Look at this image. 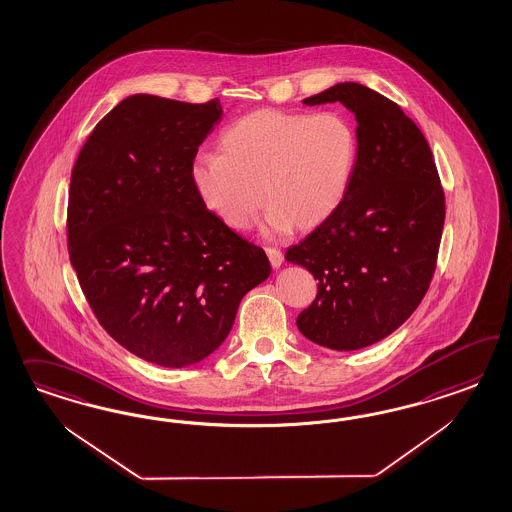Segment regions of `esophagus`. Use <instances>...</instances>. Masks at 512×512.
Instances as JSON below:
<instances>
[{
	"instance_id": "obj_1",
	"label": "esophagus",
	"mask_w": 512,
	"mask_h": 512,
	"mask_svg": "<svg viewBox=\"0 0 512 512\" xmlns=\"http://www.w3.org/2000/svg\"><path fill=\"white\" fill-rule=\"evenodd\" d=\"M266 255H268V259H270V264H272L274 268H279V266H281V263H283V253H281V249L266 248Z\"/></svg>"
}]
</instances>
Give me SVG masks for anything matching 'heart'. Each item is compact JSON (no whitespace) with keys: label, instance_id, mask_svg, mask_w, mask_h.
<instances>
[{"label":"heart","instance_id":"obj_1","mask_svg":"<svg viewBox=\"0 0 512 512\" xmlns=\"http://www.w3.org/2000/svg\"><path fill=\"white\" fill-rule=\"evenodd\" d=\"M219 146L223 154L197 157L191 180L204 206L236 231L253 223L264 197L272 229L319 227L357 167V131L336 112L255 110L229 125Z\"/></svg>","mask_w":512,"mask_h":512}]
</instances>
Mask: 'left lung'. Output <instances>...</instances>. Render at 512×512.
Segmentation results:
<instances>
[{
	"label": "left lung",
	"mask_w": 512,
	"mask_h": 512,
	"mask_svg": "<svg viewBox=\"0 0 512 512\" xmlns=\"http://www.w3.org/2000/svg\"><path fill=\"white\" fill-rule=\"evenodd\" d=\"M336 101L357 118V167L336 212L287 249L285 259L317 279V296L300 311L298 330L317 345L355 351L387 338L426 295L445 193L428 140L394 101L341 82L302 103Z\"/></svg>",
	"instance_id": "left-lung-1"
}]
</instances>
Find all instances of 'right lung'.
I'll return each mask as SVG.
<instances>
[{
  "mask_svg": "<svg viewBox=\"0 0 512 512\" xmlns=\"http://www.w3.org/2000/svg\"><path fill=\"white\" fill-rule=\"evenodd\" d=\"M219 118L217 99L131 95L95 125L71 172L67 248L80 289L110 338L165 368L212 355L272 272L193 186Z\"/></svg>",
  "mask_w": 512,
  "mask_h": 512,
  "instance_id": "right-lung-1",
  "label": "right lung"
}]
</instances>
